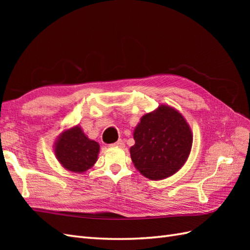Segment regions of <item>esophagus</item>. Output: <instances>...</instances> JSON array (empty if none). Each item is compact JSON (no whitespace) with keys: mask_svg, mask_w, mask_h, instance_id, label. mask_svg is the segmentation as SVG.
<instances>
[{"mask_svg":"<svg viewBox=\"0 0 250 250\" xmlns=\"http://www.w3.org/2000/svg\"><path fill=\"white\" fill-rule=\"evenodd\" d=\"M111 146H116V147H120V148H122L125 146V143H124V141L122 140H119V141H117L115 144H113Z\"/></svg>","mask_w":250,"mask_h":250,"instance_id":"34e87169","label":"esophagus"}]
</instances>
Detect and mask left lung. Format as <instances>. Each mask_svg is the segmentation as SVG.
I'll use <instances>...</instances> for the list:
<instances>
[{
  "instance_id": "left-lung-1",
  "label": "left lung",
  "mask_w": 250,
  "mask_h": 250,
  "mask_svg": "<svg viewBox=\"0 0 250 250\" xmlns=\"http://www.w3.org/2000/svg\"><path fill=\"white\" fill-rule=\"evenodd\" d=\"M133 139L130 155L135 168L146 178L161 180L177 173L187 162L193 134L182 113L160 104L141 117Z\"/></svg>"
}]
</instances>
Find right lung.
<instances>
[{
  "label": "right lung",
  "mask_w": 250,
  "mask_h": 250,
  "mask_svg": "<svg viewBox=\"0 0 250 250\" xmlns=\"http://www.w3.org/2000/svg\"><path fill=\"white\" fill-rule=\"evenodd\" d=\"M54 151L57 160L66 171L83 174L98 161L100 145L76 125L61 132L54 144Z\"/></svg>",
  "instance_id": "add662e5"
}]
</instances>
